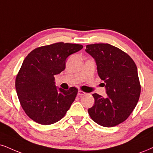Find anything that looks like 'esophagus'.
<instances>
[{"label": "esophagus", "mask_w": 153, "mask_h": 153, "mask_svg": "<svg viewBox=\"0 0 153 153\" xmlns=\"http://www.w3.org/2000/svg\"><path fill=\"white\" fill-rule=\"evenodd\" d=\"M85 94H86L85 92L81 91V90H79V91H78V96H79V97H82V96L85 95Z\"/></svg>", "instance_id": "esophagus-1"}]
</instances>
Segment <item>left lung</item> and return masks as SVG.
I'll return each instance as SVG.
<instances>
[{"instance_id": "8db88e82", "label": "left lung", "mask_w": 153, "mask_h": 153, "mask_svg": "<svg viewBox=\"0 0 153 153\" xmlns=\"http://www.w3.org/2000/svg\"><path fill=\"white\" fill-rule=\"evenodd\" d=\"M85 50L95 59L107 94L105 98L93 94L95 103L88 114L99 125L114 127L128 118L138 101L141 86L137 67L128 54L109 44L88 45Z\"/></svg>"}]
</instances>
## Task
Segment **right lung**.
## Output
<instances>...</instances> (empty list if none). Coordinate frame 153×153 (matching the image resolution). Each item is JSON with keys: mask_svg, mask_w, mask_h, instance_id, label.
Wrapping results in <instances>:
<instances>
[{"mask_svg": "<svg viewBox=\"0 0 153 153\" xmlns=\"http://www.w3.org/2000/svg\"><path fill=\"white\" fill-rule=\"evenodd\" d=\"M82 48V45L57 42L35 49L24 59L16 88L22 109L34 121L50 125L67 114L78 89L57 88L54 76L65 70L68 56Z\"/></svg>", "mask_w": 153, "mask_h": 153, "instance_id": "obj_1", "label": "right lung"}]
</instances>
